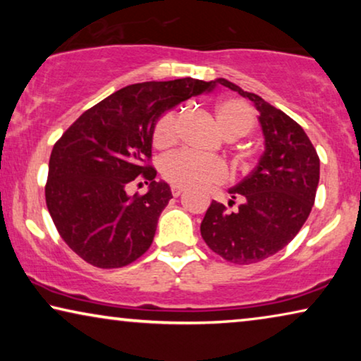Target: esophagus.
<instances>
[{
  "instance_id": "obj_1",
  "label": "esophagus",
  "mask_w": 361,
  "mask_h": 361,
  "mask_svg": "<svg viewBox=\"0 0 361 361\" xmlns=\"http://www.w3.org/2000/svg\"><path fill=\"white\" fill-rule=\"evenodd\" d=\"M182 192H184V187H180V185H172V195L174 197H179Z\"/></svg>"
}]
</instances>
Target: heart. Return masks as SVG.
I'll return each mask as SVG.
<instances>
[{"label":"heart","mask_w":361,"mask_h":361,"mask_svg":"<svg viewBox=\"0 0 361 361\" xmlns=\"http://www.w3.org/2000/svg\"><path fill=\"white\" fill-rule=\"evenodd\" d=\"M215 120L226 137L245 136L255 125V111L248 103L236 98H224L215 105ZM177 137V115L166 113L154 128V145L167 147ZM161 172L171 184L180 187H209L226 179V166L216 157L179 151L164 157Z\"/></svg>","instance_id":"b5f03b06"}]
</instances>
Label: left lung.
I'll list each match as a JSON object with an SVG mask.
<instances>
[{
  "label": "left lung",
  "instance_id": "1",
  "mask_svg": "<svg viewBox=\"0 0 361 361\" xmlns=\"http://www.w3.org/2000/svg\"><path fill=\"white\" fill-rule=\"evenodd\" d=\"M214 82L253 102L264 151L253 172L228 190V205L241 199L238 209L230 212L212 200L200 233L230 263H258L283 250L302 228L315 200L320 161L305 131L284 111L226 78Z\"/></svg>",
  "mask_w": 361,
  "mask_h": 361
}]
</instances>
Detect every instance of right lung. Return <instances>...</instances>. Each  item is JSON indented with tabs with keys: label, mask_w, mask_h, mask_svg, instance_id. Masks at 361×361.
<instances>
[{
	"label": "right lung",
	"mask_w": 361,
	"mask_h": 361,
	"mask_svg": "<svg viewBox=\"0 0 361 361\" xmlns=\"http://www.w3.org/2000/svg\"><path fill=\"white\" fill-rule=\"evenodd\" d=\"M215 85L192 77L133 83L78 116L54 145L47 210L82 259L97 268H121L149 250L172 199L169 184L156 182V171L145 164L154 128L164 113ZM141 173L150 189L130 196L126 187Z\"/></svg>",
	"instance_id": "1"
}]
</instances>
